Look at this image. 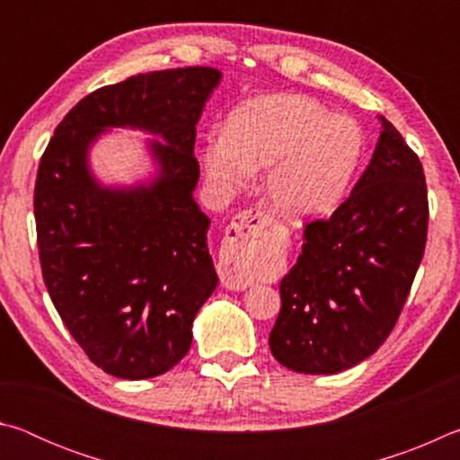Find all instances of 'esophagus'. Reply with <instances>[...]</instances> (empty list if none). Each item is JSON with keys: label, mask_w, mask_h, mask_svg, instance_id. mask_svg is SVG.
<instances>
[{"label": "esophagus", "mask_w": 460, "mask_h": 460, "mask_svg": "<svg viewBox=\"0 0 460 460\" xmlns=\"http://www.w3.org/2000/svg\"><path fill=\"white\" fill-rule=\"evenodd\" d=\"M271 241V219L249 208L237 215L225 231L221 245V282L227 290H245L252 286L253 263L266 255Z\"/></svg>", "instance_id": "obj_1"}]
</instances>
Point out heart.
Instances as JSON below:
<instances>
[{
    "label": "heart",
    "instance_id": "heart-1",
    "mask_svg": "<svg viewBox=\"0 0 460 460\" xmlns=\"http://www.w3.org/2000/svg\"><path fill=\"white\" fill-rule=\"evenodd\" d=\"M363 155L357 121L316 99L276 93L247 101L229 115L227 131L208 136L202 162L217 197H231L266 168L263 194L288 219H318L337 208Z\"/></svg>",
    "mask_w": 460,
    "mask_h": 460
}]
</instances>
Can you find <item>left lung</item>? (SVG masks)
Masks as SVG:
<instances>
[{"instance_id": "8db88e82", "label": "left lung", "mask_w": 460, "mask_h": 460, "mask_svg": "<svg viewBox=\"0 0 460 460\" xmlns=\"http://www.w3.org/2000/svg\"><path fill=\"white\" fill-rule=\"evenodd\" d=\"M377 119L369 166L329 221L306 225L298 261L279 284L270 349L292 371L332 376L376 353L422 261L424 170L400 131Z\"/></svg>"}]
</instances>
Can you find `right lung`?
Listing matches in <instances>:
<instances>
[{
  "instance_id": "right-lung-1",
  "label": "right lung",
  "mask_w": 460,
  "mask_h": 460,
  "mask_svg": "<svg viewBox=\"0 0 460 460\" xmlns=\"http://www.w3.org/2000/svg\"><path fill=\"white\" fill-rule=\"evenodd\" d=\"M213 66L136 75L97 89L54 131L38 166L34 217L44 284L89 359L113 377L162 376L189 353L215 292L211 219L192 192L197 123L219 87ZM111 128L144 130L153 170L105 185L90 150Z\"/></svg>"
}]
</instances>
